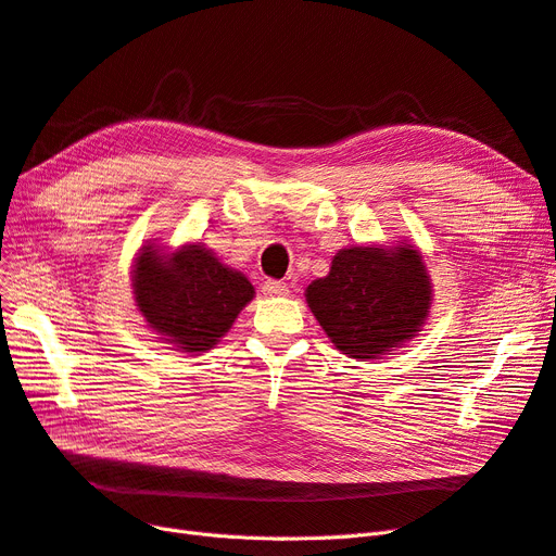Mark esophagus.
Wrapping results in <instances>:
<instances>
[{
    "label": "esophagus",
    "mask_w": 556,
    "mask_h": 556,
    "mask_svg": "<svg viewBox=\"0 0 556 556\" xmlns=\"http://www.w3.org/2000/svg\"><path fill=\"white\" fill-rule=\"evenodd\" d=\"M262 292H264L266 296H285L290 290H288V285H285L282 280H266V282L262 285Z\"/></svg>",
    "instance_id": "esophagus-1"
}]
</instances>
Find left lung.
<instances>
[{
  "label": "left lung",
  "mask_w": 556,
  "mask_h": 556,
  "mask_svg": "<svg viewBox=\"0 0 556 556\" xmlns=\"http://www.w3.org/2000/svg\"><path fill=\"white\" fill-rule=\"evenodd\" d=\"M306 301L336 350L378 359L422 329L431 278L410 243L352 245L336 252L329 274L308 285Z\"/></svg>",
  "instance_id": "left-lung-1"
}]
</instances>
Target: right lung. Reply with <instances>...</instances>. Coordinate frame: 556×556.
Listing matches in <instances>:
<instances>
[{
    "label": "right lung",
    "mask_w": 556,
    "mask_h": 556,
    "mask_svg": "<svg viewBox=\"0 0 556 556\" xmlns=\"http://www.w3.org/2000/svg\"><path fill=\"white\" fill-rule=\"evenodd\" d=\"M137 308L148 327L182 352H206L255 296L250 280L201 243L176 252L141 248L131 268Z\"/></svg>",
    "instance_id": "1"
}]
</instances>
